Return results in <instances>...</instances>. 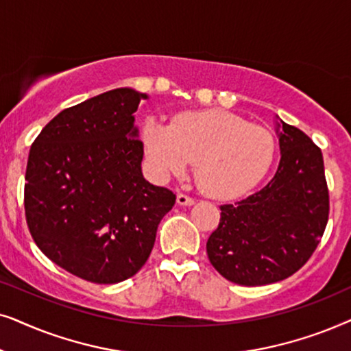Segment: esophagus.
I'll return each mask as SVG.
<instances>
[{
	"instance_id": "esophagus-1",
	"label": "esophagus",
	"mask_w": 351,
	"mask_h": 351,
	"mask_svg": "<svg viewBox=\"0 0 351 351\" xmlns=\"http://www.w3.org/2000/svg\"><path fill=\"white\" fill-rule=\"evenodd\" d=\"M176 202H178L180 205H193L194 204V199L191 197V195L188 194H178V197H176Z\"/></svg>"
}]
</instances>
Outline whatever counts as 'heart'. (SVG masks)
<instances>
[{
  "label": "heart",
  "mask_w": 351,
  "mask_h": 351,
  "mask_svg": "<svg viewBox=\"0 0 351 351\" xmlns=\"http://www.w3.org/2000/svg\"><path fill=\"white\" fill-rule=\"evenodd\" d=\"M143 141L158 176H180L195 163L199 186L217 199H234L254 189L276 154L269 130L226 110L183 112L170 127L149 119Z\"/></svg>",
  "instance_id": "obj_1"
}]
</instances>
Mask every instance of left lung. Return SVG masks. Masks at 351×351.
Segmentation results:
<instances>
[{
    "label": "left lung",
    "instance_id": "1",
    "mask_svg": "<svg viewBox=\"0 0 351 351\" xmlns=\"http://www.w3.org/2000/svg\"><path fill=\"white\" fill-rule=\"evenodd\" d=\"M281 160L273 180L236 204L219 207L207 241L213 268L239 286H265L297 273L316 250L329 218L321 149L281 121Z\"/></svg>",
    "mask_w": 351,
    "mask_h": 351
}]
</instances>
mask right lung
Wrapping results in <instances>:
<instances>
[{
  "label": "right lung",
  "instance_id": "add662e5",
  "mask_svg": "<svg viewBox=\"0 0 351 351\" xmlns=\"http://www.w3.org/2000/svg\"><path fill=\"white\" fill-rule=\"evenodd\" d=\"M146 95L117 88L59 112L32 144L23 205L51 261L95 284L134 276L176 195L144 180L134 112Z\"/></svg>",
  "mask_w": 351,
  "mask_h": 351
}]
</instances>
